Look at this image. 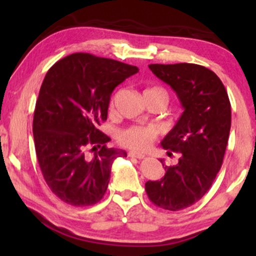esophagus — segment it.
<instances>
[{"instance_id":"34e87169","label":"esophagus","mask_w":256,"mask_h":256,"mask_svg":"<svg viewBox=\"0 0 256 256\" xmlns=\"http://www.w3.org/2000/svg\"><path fill=\"white\" fill-rule=\"evenodd\" d=\"M128 156L136 158H144V154H142V152H128Z\"/></svg>"}]
</instances>
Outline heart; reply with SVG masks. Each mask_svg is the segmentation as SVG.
<instances>
[{
    "mask_svg": "<svg viewBox=\"0 0 256 256\" xmlns=\"http://www.w3.org/2000/svg\"><path fill=\"white\" fill-rule=\"evenodd\" d=\"M160 92L167 98V92L161 88H152L146 90V92ZM156 130L154 128H131L120 134L119 140L122 146L134 150H146L152 144V140L156 137Z\"/></svg>",
    "mask_w": 256,
    "mask_h": 256,
    "instance_id": "1",
    "label": "heart"
}]
</instances>
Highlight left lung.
Masks as SVG:
<instances>
[{
  "label": "left lung",
  "mask_w": 256,
  "mask_h": 256,
  "mask_svg": "<svg viewBox=\"0 0 256 256\" xmlns=\"http://www.w3.org/2000/svg\"><path fill=\"white\" fill-rule=\"evenodd\" d=\"M177 94L184 112L161 146L179 152L177 165L165 166L160 180H148L146 192L158 207L179 210L204 198L222 165L231 128V104L224 84L210 70L195 64H149Z\"/></svg>",
  "instance_id": "left-lung-1"
}]
</instances>
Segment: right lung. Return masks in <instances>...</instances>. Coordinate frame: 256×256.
<instances>
[{"label": "right lung", "instance_id": "1", "mask_svg": "<svg viewBox=\"0 0 256 256\" xmlns=\"http://www.w3.org/2000/svg\"><path fill=\"white\" fill-rule=\"evenodd\" d=\"M136 66L76 52L46 72L34 114V140L44 180L66 204L84 207L104 198L113 161L126 152L107 148L98 126L107 119L110 95ZM89 146L99 150L90 159Z\"/></svg>", "mask_w": 256, "mask_h": 256}]
</instances>
